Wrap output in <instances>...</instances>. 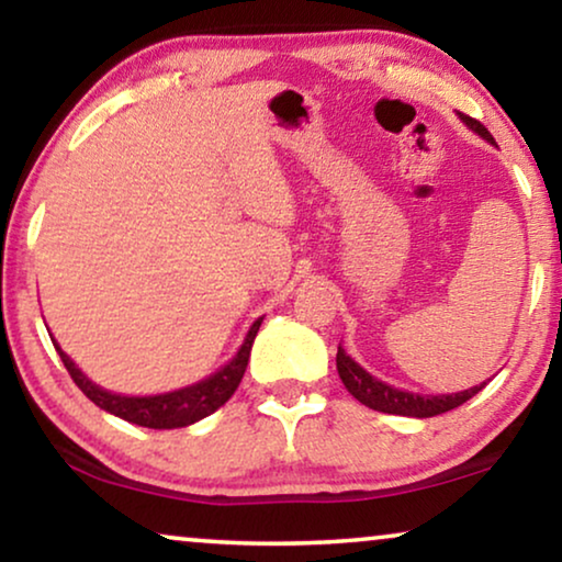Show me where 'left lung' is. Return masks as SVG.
<instances>
[{
	"mask_svg": "<svg viewBox=\"0 0 562 562\" xmlns=\"http://www.w3.org/2000/svg\"><path fill=\"white\" fill-rule=\"evenodd\" d=\"M460 120L468 125L470 131H475L477 136L488 140V144H496L481 120L462 115V112H460ZM336 370H339L344 387H347V391L355 395L359 403H364V406L372 411H383V414H395V416L429 418V416L447 414V411L462 406V403L473 398L481 387H485V383H483V385L470 387V391H460V393H450V395H418V393L398 391V387L387 385V383H383V380L372 378L364 368H359L355 359H351L341 347H339V351H336Z\"/></svg>",
	"mask_w": 562,
	"mask_h": 562,
	"instance_id": "1",
	"label": "left lung"
}]
</instances>
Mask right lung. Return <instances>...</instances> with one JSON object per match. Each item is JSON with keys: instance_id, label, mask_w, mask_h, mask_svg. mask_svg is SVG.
<instances>
[{"instance_id": "obj_1", "label": "right lung", "mask_w": 562, "mask_h": 562, "mask_svg": "<svg viewBox=\"0 0 562 562\" xmlns=\"http://www.w3.org/2000/svg\"><path fill=\"white\" fill-rule=\"evenodd\" d=\"M261 326V318H257L246 334V339L241 344V349L236 351V357L231 359L228 364L215 372V375L200 380V383L179 387V391L171 393H161V395H117L104 391V387L94 385L85 372H81L77 364L71 362V357L58 347L56 339L54 347L58 355H61L64 368L69 370V375L74 383L79 385V391L87 395L94 406H100L108 414H115L125 422L138 424V426H148V429H179V426H190L200 418L211 416L213 411H218L223 403H226L231 395L236 393L238 383H241L246 364H249V355H251V344L254 336H257Z\"/></svg>"}]
</instances>
